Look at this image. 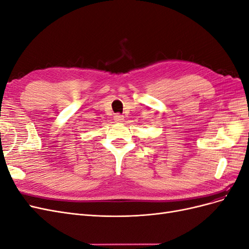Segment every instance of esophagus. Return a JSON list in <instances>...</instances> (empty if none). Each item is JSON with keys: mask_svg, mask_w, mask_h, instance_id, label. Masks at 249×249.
Listing matches in <instances>:
<instances>
[{"mask_svg": "<svg viewBox=\"0 0 249 249\" xmlns=\"http://www.w3.org/2000/svg\"><path fill=\"white\" fill-rule=\"evenodd\" d=\"M124 116H122V115H119V114H116L115 116H114V122L116 123V124H122V123H124Z\"/></svg>", "mask_w": 249, "mask_h": 249, "instance_id": "34e87169", "label": "esophagus"}]
</instances>
